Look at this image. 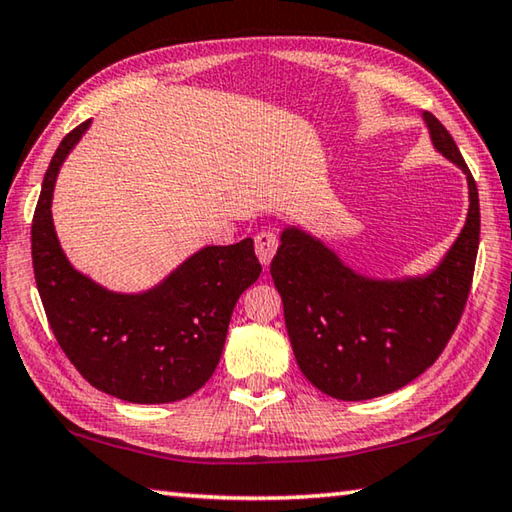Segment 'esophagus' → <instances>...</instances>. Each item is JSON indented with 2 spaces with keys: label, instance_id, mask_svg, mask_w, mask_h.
I'll return each instance as SVG.
<instances>
[{
  "label": "esophagus",
  "instance_id": "esophagus-1",
  "mask_svg": "<svg viewBox=\"0 0 512 512\" xmlns=\"http://www.w3.org/2000/svg\"><path fill=\"white\" fill-rule=\"evenodd\" d=\"M275 250H277V237L273 235V232H268V230L259 232V235L255 237V253L264 268L271 264Z\"/></svg>",
  "mask_w": 512,
  "mask_h": 512
}]
</instances>
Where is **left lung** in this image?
Masks as SVG:
<instances>
[{"label":"left lung","mask_w":512,"mask_h":512,"mask_svg":"<svg viewBox=\"0 0 512 512\" xmlns=\"http://www.w3.org/2000/svg\"><path fill=\"white\" fill-rule=\"evenodd\" d=\"M433 149L467 180L463 230L427 273L372 277L354 271L323 239L287 225L271 262L296 361L318 391L372 400L420 377L461 320L479 250V192L447 128L422 112Z\"/></svg>","instance_id":"8db88e82"}]
</instances>
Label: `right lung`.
<instances>
[{
	"label": "right lung",
	"mask_w": 512,
	"mask_h": 512,
	"mask_svg": "<svg viewBox=\"0 0 512 512\" xmlns=\"http://www.w3.org/2000/svg\"><path fill=\"white\" fill-rule=\"evenodd\" d=\"M92 121L65 135L42 180L31 225L38 293L60 348L94 388L133 404L185 400L214 375L237 300L262 266L253 239L203 246L151 289L94 282L60 246L51 201L58 171Z\"/></svg>",
	"instance_id": "right-lung-1"
}]
</instances>
